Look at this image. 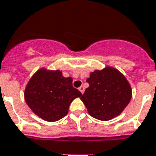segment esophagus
Instances as JSON below:
<instances>
[{
    "label": "esophagus",
    "mask_w": 156,
    "mask_h": 156,
    "mask_svg": "<svg viewBox=\"0 0 156 156\" xmlns=\"http://www.w3.org/2000/svg\"><path fill=\"white\" fill-rule=\"evenodd\" d=\"M79 90L82 94L84 93V92H85V88H84V86H80V87L79 88Z\"/></svg>",
    "instance_id": "34e87169"
}]
</instances>
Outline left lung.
<instances>
[{
  "label": "left lung",
  "mask_w": 156,
  "mask_h": 156,
  "mask_svg": "<svg viewBox=\"0 0 156 156\" xmlns=\"http://www.w3.org/2000/svg\"><path fill=\"white\" fill-rule=\"evenodd\" d=\"M90 86L80 99L89 114L101 121L116 118L132 99V88L126 77L112 66L95 70L86 80Z\"/></svg>",
  "instance_id": "obj_1"
}]
</instances>
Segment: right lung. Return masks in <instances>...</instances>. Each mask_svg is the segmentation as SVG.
<instances>
[{
	"label": "right lung",
	"instance_id": "add662e5",
	"mask_svg": "<svg viewBox=\"0 0 156 156\" xmlns=\"http://www.w3.org/2000/svg\"><path fill=\"white\" fill-rule=\"evenodd\" d=\"M59 70L41 68L34 74L24 90V99L33 112L47 122H56L68 113L74 99L82 94L72 86Z\"/></svg>",
	"mask_w": 156,
	"mask_h": 156
}]
</instances>
